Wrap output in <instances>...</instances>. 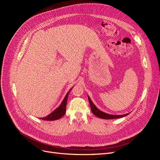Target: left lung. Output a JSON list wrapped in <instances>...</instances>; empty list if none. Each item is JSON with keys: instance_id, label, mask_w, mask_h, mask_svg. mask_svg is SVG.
Segmentation results:
<instances>
[{"instance_id": "left-lung-1", "label": "left lung", "mask_w": 160, "mask_h": 160, "mask_svg": "<svg viewBox=\"0 0 160 160\" xmlns=\"http://www.w3.org/2000/svg\"><path fill=\"white\" fill-rule=\"evenodd\" d=\"M88 99L90 103V106H91V110L92 111L94 115H95L97 117H98L99 118H102V119H117V118H121L125 117L128 115V114H125V115H109L108 113H105L104 112H102V111H100L99 109H98L97 108L95 105L93 104V103L92 102V101L91 100V99L89 98V97H88Z\"/></svg>"}]
</instances>
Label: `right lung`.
<instances>
[{"label":"right lung","mask_w":160,"mask_h":160,"mask_svg":"<svg viewBox=\"0 0 160 160\" xmlns=\"http://www.w3.org/2000/svg\"><path fill=\"white\" fill-rule=\"evenodd\" d=\"M72 88L68 91V93H67L65 98H64L63 101H62L61 104L58 108H57L53 112H52L51 114H49L48 116L45 118H41L43 120H47V121H53V120H57L60 119L61 117L63 116L66 112V105L67 102V98H68V95L69 94V92L72 89Z\"/></svg>","instance_id":"add662e5"}]
</instances>
